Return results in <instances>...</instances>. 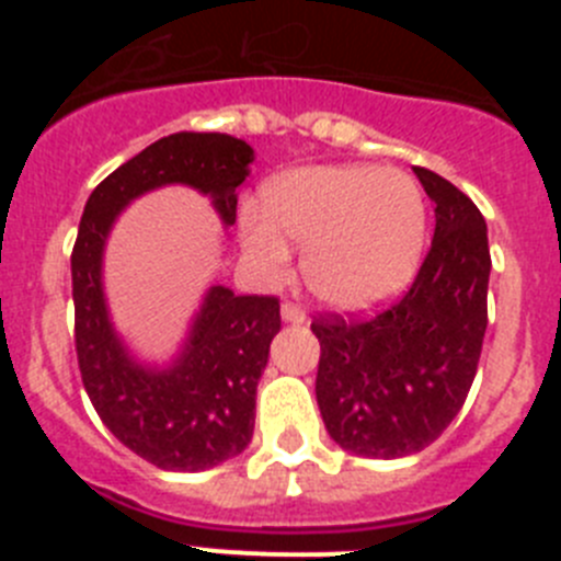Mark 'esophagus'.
<instances>
[{
  "mask_svg": "<svg viewBox=\"0 0 561 561\" xmlns=\"http://www.w3.org/2000/svg\"><path fill=\"white\" fill-rule=\"evenodd\" d=\"M280 314H284L286 323H304V320H306L304 306L291 304V300H284V306H280Z\"/></svg>",
  "mask_w": 561,
  "mask_h": 561,
  "instance_id": "obj_1",
  "label": "esophagus"
}]
</instances>
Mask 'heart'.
<instances>
[{
    "label": "heart",
    "instance_id": "b5f03b06",
    "mask_svg": "<svg viewBox=\"0 0 561 561\" xmlns=\"http://www.w3.org/2000/svg\"><path fill=\"white\" fill-rule=\"evenodd\" d=\"M427 236V202L413 176L374 165H311L261 187V210L241 213L247 255L280 275L304 247L311 295L342 311L385 304L413 277Z\"/></svg>",
    "mask_w": 561,
    "mask_h": 561
}]
</instances>
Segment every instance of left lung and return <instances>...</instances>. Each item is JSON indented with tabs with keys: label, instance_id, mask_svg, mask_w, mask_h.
Here are the masks:
<instances>
[{
	"label": "left lung",
	"instance_id": "obj_1",
	"mask_svg": "<svg viewBox=\"0 0 561 561\" xmlns=\"http://www.w3.org/2000/svg\"><path fill=\"white\" fill-rule=\"evenodd\" d=\"M435 202V236L413 286L370 317L317 314L314 393L348 453L404 458L453 424L478 374L489 295L485 221L463 191L413 168Z\"/></svg>",
	"mask_w": 561,
	"mask_h": 561
}]
</instances>
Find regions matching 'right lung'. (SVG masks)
<instances>
[{
	"label": "right lung",
	"instance_id": "obj_1",
	"mask_svg": "<svg viewBox=\"0 0 561 561\" xmlns=\"http://www.w3.org/2000/svg\"><path fill=\"white\" fill-rule=\"evenodd\" d=\"M250 162L252 148L230 134L162 137L92 191L72 247L76 354L89 401L114 438L168 472H202L247 449L257 379L280 331V300L213 286L180 359L168 370H148L128 359L108 323L103 244L128 202L171 182L210 193L225 225H232Z\"/></svg>",
	"mask_w": 561,
	"mask_h": 561
}]
</instances>
